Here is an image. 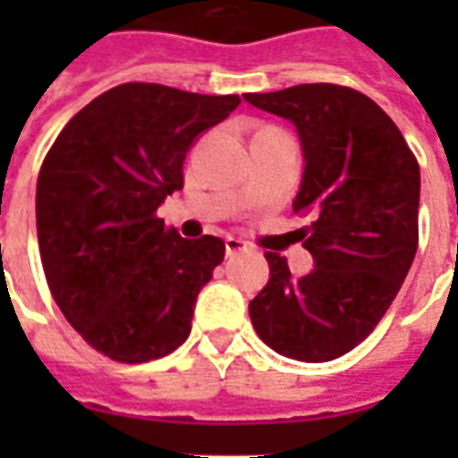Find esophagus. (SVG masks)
Here are the masks:
<instances>
[{
    "label": "esophagus",
    "mask_w": 458,
    "mask_h": 458,
    "mask_svg": "<svg viewBox=\"0 0 458 458\" xmlns=\"http://www.w3.org/2000/svg\"><path fill=\"white\" fill-rule=\"evenodd\" d=\"M225 251H228V257H237V254L251 251V244L240 237H225Z\"/></svg>",
    "instance_id": "34e87169"
}]
</instances>
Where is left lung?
Returning <instances> with one entry per match:
<instances>
[{
    "label": "left lung",
    "mask_w": 458,
    "mask_h": 458,
    "mask_svg": "<svg viewBox=\"0 0 458 458\" xmlns=\"http://www.w3.org/2000/svg\"><path fill=\"white\" fill-rule=\"evenodd\" d=\"M293 121L304 149L294 214L316 268L294 278L268 251L271 280L250 301L257 335L297 361H333L373 333L419 250V161L387 114L359 89L311 82L244 95Z\"/></svg>",
    "instance_id": "1"
}]
</instances>
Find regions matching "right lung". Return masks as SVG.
Segmentation results:
<instances>
[{"instance_id":"right-lung-1","label":"right lung","mask_w":458,"mask_h":458,"mask_svg":"<svg viewBox=\"0 0 458 458\" xmlns=\"http://www.w3.org/2000/svg\"><path fill=\"white\" fill-rule=\"evenodd\" d=\"M237 104V95L123 82L78 111L42 161L35 208L47 285L82 340L114 361L161 359L192 330L225 242L185 240L157 208L182 190L197 135Z\"/></svg>"}]
</instances>
